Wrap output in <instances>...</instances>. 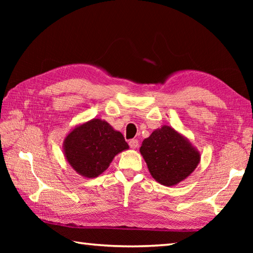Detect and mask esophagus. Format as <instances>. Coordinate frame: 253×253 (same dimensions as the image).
<instances>
[{
  "instance_id": "34e87169",
  "label": "esophagus",
  "mask_w": 253,
  "mask_h": 253,
  "mask_svg": "<svg viewBox=\"0 0 253 253\" xmlns=\"http://www.w3.org/2000/svg\"><path fill=\"white\" fill-rule=\"evenodd\" d=\"M128 143H129V147L131 149H137L139 146V141L137 140V139H131V140H129V142Z\"/></svg>"
}]
</instances>
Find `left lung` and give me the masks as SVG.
<instances>
[{"label":"left lung","mask_w":253,"mask_h":253,"mask_svg":"<svg viewBox=\"0 0 253 253\" xmlns=\"http://www.w3.org/2000/svg\"><path fill=\"white\" fill-rule=\"evenodd\" d=\"M150 174L164 186H175L190 176L201 154L173 127L163 125L144 139L140 147Z\"/></svg>","instance_id":"1"}]
</instances>
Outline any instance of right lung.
I'll list each match as a JSON object with an SVG mask.
<instances>
[{
	"label": "right lung",
	"instance_id": "right-lung-1",
	"mask_svg": "<svg viewBox=\"0 0 253 253\" xmlns=\"http://www.w3.org/2000/svg\"><path fill=\"white\" fill-rule=\"evenodd\" d=\"M129 149L122 132L101 118L75 126L63 141L68 164L84 178H95L109 168L115 155Z\"/></svg>",
	"mask_w": 253,
	"mask_h": 253
}]
</instances>
